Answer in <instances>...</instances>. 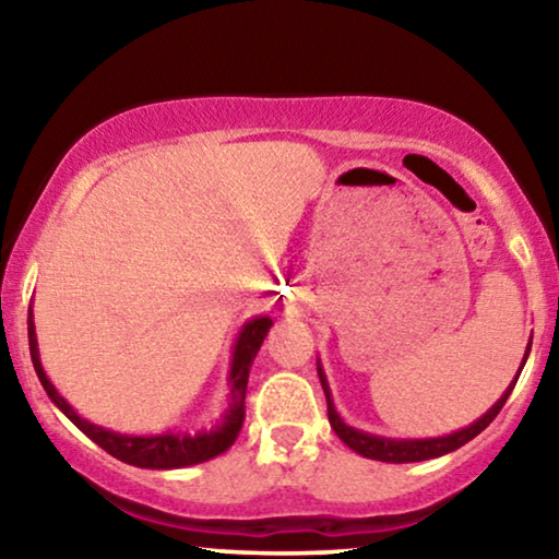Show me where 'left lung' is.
<instances>
[{
	"label": "left lung",
	"instance_id": "1",
	"mask_svg": "<svg viewBox=\"0 0 559 559\" xmlns=\"http://www.w3.org/2000/svg\"><path fill=\"white\" fill-rule=\"evenodd\" d=\"M530 350H532V335H530V343H526L519 373H522L526 358H530ZM519 373L514 377V381L507 386V392L496 400L493 407L488 409L486 415H480L476 423H471L468 427H461V430H455L450 435H440V438H384V435L356 430V427L343 423V417L338 415V409H335V404H333V394H331V386H328L323 366H320V361H318V377H320V384H323L325 402H328V419H331V427L335 430V435H338V438L346 442L354 453L369 457V461H381V463H419V461H430V457L448 455V453H453V450L463 448L465 442H471L476 435L484 432L486 427L493 423V417L499 415L503 404H507L511 389H514L516 379H519Z\"/></svg>",
	"mask_w": 559,
	"mask_h": 559
}]
</instances>
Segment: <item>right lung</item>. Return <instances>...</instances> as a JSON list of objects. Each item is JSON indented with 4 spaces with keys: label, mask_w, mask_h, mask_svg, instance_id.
<instances>
[{
    "label": "right lung",
    "mask_w": 559,
    "mask_h": 559,
    "mask_svg": "<svg viewBox=\"0 0 559 559\" xmlns=\"http://www.w3.org/2000/svg\"><path fill=\"white\" fill-rule=\"evenodd\" d=\"M270 316H254L239 328L236 333L234 346H231V364H228V404L226 412L213 427H203V430L186 432V430H167L157 435H124L109 427L88 423L86 417H81L63 396L58 394V389L48 379V373L43 369L40 361V348H37V333H35V320L33 308L27 312V335H29V356H33V366L37 379L45 392H48L50 402L79 427L83 435H88L98 448H104L106 453L117 457L121 463L136 465V468H152V471H173V468H188V465H198L211 461L221 453H226L239 438L243 417H247V381L251 364L262 348L272 328Z\"/></svg>",
    "instance_id": "1"
}]
</instances>
